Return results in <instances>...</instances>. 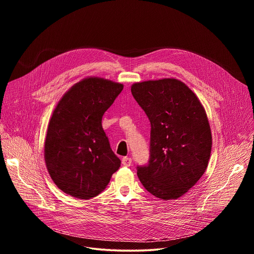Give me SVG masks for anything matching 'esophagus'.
I'll return each mask as SVG.
<instances>
[{"label": "esophagus", "mask_w": 254, "mask_h": 254, "mask_svg": "<svg viewBox=\"0 0 254 254\" xmlns=\"http://www.w3.org/2000/svg\"><path fill=\"white\" fill-rule=\"evenodd\" d=\"M122 163H123L124 166L129 167L131 165V163H132V160L130 158H128V157H124L123 160H122Z\"/></svg>", "instance_id": "1"}]
</instances>
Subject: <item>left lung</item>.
<instances>
[{"mask_svg":"<svg viewBox=\"0 0 254 254\" xmlns=\"http://www.w3.org/2000/svg\"><path fill=\"white\" fill-rule=\"evenodd\" d=\"M130 89L151 123L150 161L137 167V177L155 197L178 199L208 166L212 134L206 112L196 94L176 78L136 82Z\"/></svg>","mask_w":254,"mask_h":254,"instance_id":"8db88e82","label":"left lung"}]
</instances>
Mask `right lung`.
<instances>
[{"instance_id":"add662e5","label":"right lung","mask_w":254,"mask_h":254,"mask_svg":"<svg viewBox=\"0 0 254 254\" xmlns=\"http://www.w3.org/2000/svg\"><path fill=\"white\" fill-rule=\"evenodd\" d=\"M123 89L122 83L86 77L57 103L48 125L44 158L53 182L65 194L83 200L95 197L121 167L101 121Z\"/></svg>"}]
</instances>
